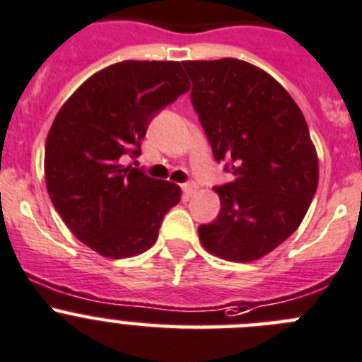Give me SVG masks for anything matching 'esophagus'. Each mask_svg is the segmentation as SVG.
Listing matches in <instances>:
<instances>
[{"label": "esophagus", "instance_id": "obj_1", "mask_svg": "<svg viewBox=\"0 0 362 362\" xmlns=\"http://www.w3.org/2000/svg\"><path fill=\"white\" fill-rule=\"evenodd\" d=\"M197 184L194 182H189V184H182V192H184V197H192L194 192H197Z\"/></svg>", "mask_w": 362, "mask_h": 362}]
</instances>
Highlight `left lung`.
<instances>
[{"label": "left lung", "instance_id": "1", "mask_svg": "<svg viewBox=\"0 0 362 362\" xmlns=\"http://www.w3.org/2000/svg\"><path fill=\"white\" fill-rule=\"evenodd\" d=\"M184 67L212 155L234 175L214 187L221 211L198 227L200 241L225 261H257L298 228L318 187L305 117L273 76L245 60H187Z\"/></svg>", "mask_w": 362, "mask_h": 362}]
</instances>
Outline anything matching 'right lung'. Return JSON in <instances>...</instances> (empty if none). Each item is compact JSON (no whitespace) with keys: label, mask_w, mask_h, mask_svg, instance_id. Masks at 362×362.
Wrapping results in <instances>:
<instances>
[{"label":"right lung","mask_w":362,"mask_h":362,"mask_svg":"<svg viewBox=\"0 0 362 362\" xmlns=\"http://www.w3.org/2000/svg\"><path fill=\"white\" fill-rule=\"evenodd\" d=\"M187 90L180 62L124 60L93 74L57 114L44 150L48 194L67 228L103 257L151 248L180 202L178 185L121 157H137L155 114Z\"/></svg>","instance_id":"1"}]
</instances>
